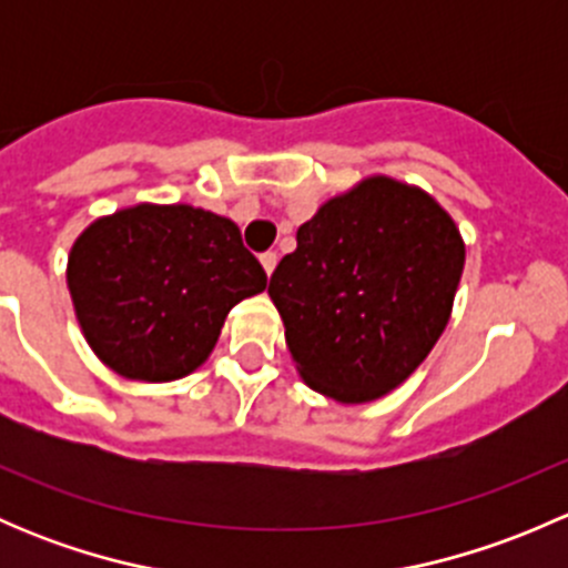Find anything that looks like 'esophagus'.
I'll return each instance as SVG.
<instances>
[{"label":"esophagus","instance_id":"esophagus-1","mask_svg":"<svg viewBox=\"0 0 568 568\" xmlns=\"http://www.w3.org/2000/svg\"><path fill=\"white\" fill-rule=\"evenodd\" d=\"M261 263H263V268H266V274H272L274 266H277V252H272V250L263 252Z\"/></svg>","mask_w":568,"mask_h":568}]
</instances>
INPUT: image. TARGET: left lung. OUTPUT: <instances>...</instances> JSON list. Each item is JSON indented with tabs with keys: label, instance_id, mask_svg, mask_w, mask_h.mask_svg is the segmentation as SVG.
Here are the masks:
<instances>
[{
	"label": "left lung",
	"instance_id": "1",
	"mask_svg": "<svg viewBox=\"0 0 568 568\" xmlns=\"http://www.w3.org/2000/svg\"><path fill=\"white\" fill-rule=\"evenodd\" d=\"M464 268L454 220L426 192L368 178L296 231L268 296L313 390L379 398L426 359L448 324Z\"/></svg>",
	"mask_w": 568,
	"mask_h": 568
}]
</instances>
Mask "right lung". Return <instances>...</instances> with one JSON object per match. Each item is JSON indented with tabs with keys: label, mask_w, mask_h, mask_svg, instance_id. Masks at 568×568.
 <instances>
[{
	"label": "right lung",
	"mask_w": 568,
	"mask_h": 568,
	"mask_svg": "<svg viewBox=\"0 0 568 568\" xmlns=\"http://www.w3.org/2000/svg\"><path fill=\"white\" fill-rule=\"evenodd\" d=\"M68 288L84 337L109 368L170 382L209 357L231 307L261 294L266 272L225 216L136 205L77 239Z\"/></svg>",
	"instance_id": "1"
}]
</instances>
